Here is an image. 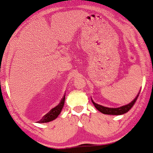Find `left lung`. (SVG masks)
I'll return each mask as SVG.
<instances>
[{"label": "left lung", "instance_id": "1", "mask_svg": "<svg viewBox=\"0 0 153 153\" xmlns=\"http://www.w3.org/2000/svg\"><path fill=\"white\" fill-rule=\"evenodd\" d=\"M139 94H137V97L135 98L133 101H131V103H128V104L123 105L121 107H119V108H108V107H105L103 106V105L97 104V103H94L93 100H91L92 103H94V106L96 107V108L97 110H99L100 112H101L103 114H107V115H122L126 114L128 111L130 109H131L133 105L135 104V103L136 102V100L138 97Z\"/></svg>", "mask_w": 153, "mask_h": 153}]
</instances>
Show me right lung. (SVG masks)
<instances>
[{"instance_id":"add662e5","label":"right lung","mask_w":153,"mask_h":153,"mask_svg":"<svg viewBox=\"0 0 153 153\" xmlns=\"http://www.w3.org/2000/svg\"><path fill=\"white\" fill-rule=\"evenodd\" d=\"M65 95L64 96L63 98H62L60 103L56 105V107H54L52 109L49 111V112L46 115H45L44 116L42 117V118L39 121H37V123H48L50 121H52L54 119H56L57 118V116H59L61 113V111L62 110V108H63L64 104H65Z\"/></svg>"}]
</instances>
